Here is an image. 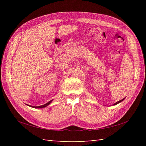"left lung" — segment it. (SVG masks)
I'll return each mask as SVG.
<instances>
[{
	"instance_id": "1",
	"label": "left lung",
	"mask_w": 146,
	"mask_h": 146,
	"mask_svg": "<svg viewBox=\"0 0 146 146\" xmlns=\"http://www.w3.org/2000/svg\"><path fill=\"white\" fill-rule=\"evenodd\" d=\"M125 99V98H123V99H122V100H119V101H118V102H116V103H114L113 105H117V104H119V103H121V102H122L123 100H124Z\"/></svg>"
}]
</instances>
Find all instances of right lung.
Segmentation results:
<instances>
[{
    "label": "right lung",
    "mask_w": 146,
    "mask_h": 146,
    "mask_svg": "<svg viewBox=\"0 0 146 146\" xmlns=\"http://www.w3.org/2000/svg\"><path fill=\"white\" fill-rule=\"evenodd\" d=\"M53 101V100H50V101H49L48 102H47V104H44V105H40V106H38V107H34V106H32V105H28V106H29V107H32V108H45V107H47V106L49 105V104H50V103L52 102Z\"/></svg>",
    "instance_id": "obj_1"
}]
</instances>
